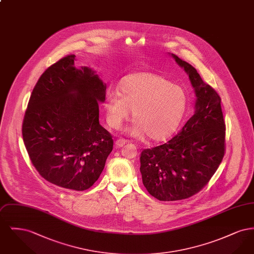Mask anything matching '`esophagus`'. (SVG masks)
I'll list each match as a JSON object with an SVG mask.
<instances>
[{
	"mask_svg": "<svg viewBox=\"0 0 254 254\" xmlns=\"http://www.w3.org/2000/svg\"><path fill=\"white\" fill-rule=\"evenodd\" d=\"M126 143H127V140H125V139H117L115 141V145L117 147H122L123 145H126Z\"/></svg>",
	"mask_w": 254,
	"mask_h": 254,
	"instance_id": "obj_1",
	"label": "esophagus"
}]
</instances>
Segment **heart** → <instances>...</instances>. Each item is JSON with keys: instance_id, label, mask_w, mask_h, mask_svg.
I'll use <instances>...</instances> for the list:
<instances>
[{"instance_id": "b5f03b06", "label": "heart", "mask_w": 254, "mask_h": 254, "mask_svg": "<svg viewBox=\"0 0 254 254\" xmlns=\"http://www.w3.org/2000/svg\"><path fill=\"white\" fill-rule=\"evenodd\" d=\"M188 104L186 91L166 77L153 72H135L124 77L119 92L109 90L104 109L108 125L119 129L130 117L128 133L152 141H163L176 130Z\"/></svg>"}]
</instances>
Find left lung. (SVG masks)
Masks as SVG:
<instances>
[{
	"instance_id": "obj_1",
	"label": "left lung",
	"mask_w": 254,
	"mask_h": 254,
	"mask_svg": "<svg viewBox=\"0 0 254 254\" xmlns=\"http://www.w3.org/2000/svg\"><path fill=\"white\" fill-rule=\"evenodd\" d=\"M171 56L188 73L197 99L193 115L177 135L141 153L143 184L160 201H178L198 193L225 155L226 125L221 98L191 64L175 54Z\"/></svg>"
}]
</instances>
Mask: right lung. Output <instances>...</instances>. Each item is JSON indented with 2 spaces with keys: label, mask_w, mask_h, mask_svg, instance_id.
Here are the masks:
<instances>
[{
  "label": "right lung",
  "mask_w": 254,
  "mask_h": 254,
  "mask_svg": "<svg viewBox=\"0 0 254 254\" xmlns=\"http://www.w3.org/2000/svg\"><path fill=\"white\" fill-rule=\"evenodd\" d=\"M75 55L50 65L33 88L23 122V139L39 174L60 188L82 191L100 177L113 148L99 123L107 85Z\"/></svg>",
  "instance_id": "1"
}]
</instances>
